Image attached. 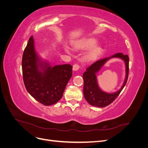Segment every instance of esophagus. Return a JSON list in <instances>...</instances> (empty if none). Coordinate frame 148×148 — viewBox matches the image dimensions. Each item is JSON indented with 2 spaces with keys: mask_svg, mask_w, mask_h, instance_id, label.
<instances>
[{
  "mask_svg": "<svg viewBox=\"0 0 148 148\" xmlns=\"http://www.w3.org/2000/svg\"><path fill=\"white\" fill-rule=\"evenodd\" d=\"M79 69V66L78 64H75L73 66V71H77Z\"/></svg>",
  "mask_w": 148,
  "mask_h": 148,
  "instance_id": "34e87169",
  "label": "esophagus"
}]
</instances>
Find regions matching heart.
Segmentation results:
<instances>
[{
  "label": "heart",
  "instance_id": "1",
  "mask_svg": "<svg viewBox=\"0 0 148 148\" xmlns=\"http://www.w3.org/2000/svg\"><path fill=\"white\" fill-rule=\"evenodd\" d=\"M97 43V39L93 38H89L83 39L81 41L78 42L75 45V48L78 49H86L90 48L95 46ZM65 50L67 51V49L65 47ZM102 52V48L98 46H94L88 53L87 57L89 59L94 60L100 55V53Z\"/></svg>",
  "mask_w": 148,
  "mask_h": 148
}]
</instances>
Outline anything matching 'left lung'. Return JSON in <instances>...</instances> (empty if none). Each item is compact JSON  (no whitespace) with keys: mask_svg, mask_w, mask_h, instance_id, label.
<instances>
[{"mask_svg":"<svg viewBox=\"0 0 148 148\" xmlns=\"http://www.w3.org/2000/svg\"><path fill=\"white\" fill-rule=\"evenodd\" d=\"M117 58L123 60L125 64L126 75L122 87L119 91L110 93L102 91L98 84L96 74L106 62L110 58ZM129 57L122 53H117L109 57L104 58L93 62L86 69L83 75L84 79L83 95L85 99L89 104L99 107H104L110 104L118 97L120 92L126 84L128 77Z\"/></svg>","mask_w":148,"mask_h":148,"instance_id":"obj_1","label":"left lung"}]
</instances>
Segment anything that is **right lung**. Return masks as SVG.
Instances as JSON below:
<instances>
[{"label": "right lung", "instance_id": "1", "mask_svg": "<svg viewBox=\"0 0 148 148\" xmlns=\"http://www.w3.org/2000/svg\"><path fill=\"white\" fill-rule=\"evenodd\" d=\"M70 64L52 66L38 56L33 36L29 39L22 58L25 88L30 95L44 106L55 104L63 96L72 76Z\"/></svg>", "mask_w": 148, "mask_h": 148}]
</instances>
